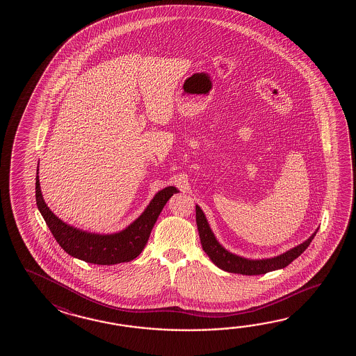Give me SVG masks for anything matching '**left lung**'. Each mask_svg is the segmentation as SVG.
Segmentation results:
<instances>
[{"instance_id": "left-lung-1", "label": "left lung", "mask_w": 356, "mask_h": 356, "mask_svg": "<svg viewBox=\"0 0 356 356\" xmlns=\"http://www.w3.org/2000/svg\"><path fill=\"white\" fill-rule=\"evenodd\" d=\"M196 222L202 248L212 262L224 271L241 273V275H262V273H271L275 270L286 267L308 248L312 239L316 235V233L312 234V236H309L305 242H302V244L294 247L293 250H288L277 257L248 259V258L241 257L227 252L216 241L206 220L204 211L200 209V206H196Z\"/></svg>"}]
</instances>
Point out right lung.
<instances>
[{"label":"right lung","mask_w":356,"mask_h":356,"mask_svg":"<svg viewBox=\"0 0 356 356\" xmlns=\"http://www.w3.org/2000/svg\"><path fill=\"white\" fill-rule=\"evenodd\" d=\"M177 192L178 189L173 186L159 191L145 211L120 233L95 234L70 227L58 219L43 200L39 175L35 178L37 206L54 239L70 256L94 265H115L136 258L149 241L152 227L159 218L163 207Z\"/></svg>","instance_id":"obj_1"}]
</instances>
